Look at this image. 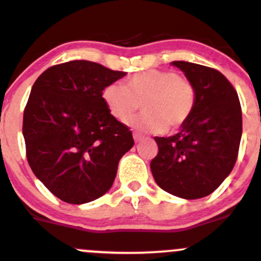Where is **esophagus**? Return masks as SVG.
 I'll use <instances>...</instances> for the list:
<instances>
[{
	"instance_id": "34e87169",
	"label": "esophagus",
	"mask_w": 261,
	"mask_h": 261,
	"mask_svg": "<svg viewBox=\"0 0 261 261\" xmlns=\"http://www.w3.org/2000/svg\"><path fill=\"white\" fill-rule=\"evenodd\" d=\"M141 139H144L143 134H140V133H134V140H135L136 143H138V141H140Z\"/></svg>"
}]
</instances>
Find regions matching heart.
<instances>
[{
    "label": "heart",
    "instance_id": "heart-1",
    "mask_svg": "<svg viewBox=\"0 0 261 261\" xmlns=\"http://www.w3.org/2000/svg\"><path fill=\"white\" fill-rule=\"evenodd\" d=\"M102 99L116 120L127 122L143 103L144 112L131 125L147 133L177 130L189 120L197 103L196 87L173 70L146 69L123 83L109 84Z\"/></svg>",
    "mask_w": 261,
    "mask_h": 261
}]
</instances>
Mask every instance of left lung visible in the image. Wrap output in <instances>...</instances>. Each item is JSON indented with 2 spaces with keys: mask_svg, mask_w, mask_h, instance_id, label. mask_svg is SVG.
Masks as SVG:
<instances>
[{
  "mask_svg": "<svg viewBox=\"0 0 261 261\" xmlns=\"http://www.w3.org/2000/svg\"><path fill=\"white\" fill-rule=\"evenodd\" d=\"M196 87L197 103L181 130L155 136L156 156L150 163L158 186L173 196L197 199L215 192L235 167L243 135L236 89L213 68L175 60Z\"/></svg>",
  "mask_w": 261,
  "mask_h": 261,
  "instance_id": "left-lung-1",
  "label": "left lung"
}]
</instances>
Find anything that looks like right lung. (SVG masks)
I'll return each mask as SVG.
<instances>
[{
	"instance_id": "obj_1",
	"label": "right lung",
	"mask_w": 261,
	"mask_h": 261,
	"mask_svg": "<svg viewBox=\"0 0 261 261\" xmlns=\"http://www.w3.org/2000/svg\"><path fill=\"white\" fill-rule=\"evenodd\" d=\"M88 60L53 65L39 75L23 110L26 158L62 201L82 204L114 183L133 133L109 112L102 91L125 75Z\"/></svg>"
}]
</instances>
